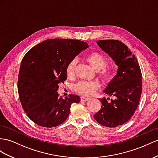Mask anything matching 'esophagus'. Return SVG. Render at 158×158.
Here are the masks:
<instances>
[{
    "mask_svg": "<svg viewBox=\"0 0 158 158\" xmlns=\"http://www.w3.org/2000/svg\"><path fill=\"white\" fill-rule=\"evenodd\" d=\"M90 100L89 98H86V97H81V102H88Z\"/></svg>",
    "mask_w": 158,
    "mask_h": 158,
    "instance_id": "obj_1",
    "label": "esophagus"
}]
</instances>
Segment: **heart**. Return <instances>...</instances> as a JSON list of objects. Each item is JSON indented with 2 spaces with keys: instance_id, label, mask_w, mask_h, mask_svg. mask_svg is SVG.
<instances>
[{
  "instance_id": "heart-1",
  "label": "heart",
  "mask_w": 158,
  "mask_h": 158,
  "mask_svg": "<svg viewBox=\"0 0 158 158\" xmlns=\"http://www.w3.org/2000/svg\"><path fill=\"white\" fill-rule=\"evenodd\" d=\"M85 60L89 64L91 67L97 72L99 78L103 82H110L114 79L115 75V67L108 63L107 56L98 51L91 52L85 56ZM77 60L73 59L68 63L65 69L67 77H75L76 72ZM99 83L96 81L87 82L80 81L74 86L75 91L83 96H90L98 89Z\"/></svg>"
}]
</instances>
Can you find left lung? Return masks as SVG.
Masks as SVG:
<instances>
[{
  "label": "left lung",
  "instance_id": "8db88e82",
  "mask_svg": "<svg viewBox=\"0 0 158 158\" xmlns=\"http://www.w3.org/2000/svg\"><path fill=\"white\" fill-rule=\"evenodd\" d=\"M97 43L111 56L118 69L104 90L113 98L99 99L102 107L94 118L103 126L115 127L130 119L138 106L142 91L141 72L135 56L120 40H99Z\"/></svg>",
  "mask_w": 158,
  "mask_h": 158
}]
</instances>
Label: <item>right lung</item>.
Instances as JSON below:
<instances>
[{
	"label": "right lung",
	"instance_id": "add662e5",
	"mask_svg": "<svg viewBox=\"0 0 158 158\" xmlns=\"http://www.w3.org/2000/svg\"><path fill=\"white\" fill-rule=\"evenodd\" d=\"M88 47L80 40L51 39L40 43L24 56L20 67L18 92L27 116L44 127L63 123L69 115L73 103L80 97L70 94L59 97V84L67 79V64Z\"/></svg>",
	"mask_w": 158,
	"mask_h": 158
}]
</instances>
